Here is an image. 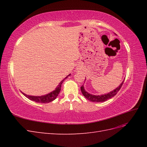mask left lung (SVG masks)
Listing matches in <instances>:
<instances>
[{
  "label": "left lung",
  "mask_w": 147,
  "mask_h": 147,
  "mask_svg": "<svg viewBox=\"0 0 147 147\" xmlns=\"http://www.w3.org/2000/svg\"><path fill=\"white\" fill-rule=\"evenodd\" d=\"M124 83V81H123V82L121 83V84H120V85L117 87L115 90L111 91L110 92L108 93V94H106L104 95H100V96H95V95H92L89 94L88 92H87L86 91H85L84 89L83 86H81V91L82 92L83 95L86 97V98L90 100L91 102H105L106 100H107L108 99L112 98L113 96H115L117 94V92L119 91L120 89H121L123 84Z\"/></svg>",
  "instance_id": "8db88e82"
}]
</instances>
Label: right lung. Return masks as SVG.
I'll use <instances>...</instances> for the list:
<instances>
[{"label":"right lung","mask_w":147,"mask_h":147,"mask_svg":"<svg viewBox=\"0 0 147 147\" xmlns=\"http://www.w3.org/2000/svg\"><path fill=\"white\" fill-rule=\"evenodd\" d=\"M70 74H69L67 77H66L65 78H64L63 80H62L59 84V85L57 86V87L56 88V90L55 91H53V92L49 93V94L45 95V96H28L27 94H24V93L23 92V94L24 96H25L27 98H28L29 99L35 101L36 102H39V103H49L53 100H54L56 97L58 96L59 93L61 91V84L63 83V82L64 81V80L67 78L69 76H70Z\"/></svg>","instance_id":"right-lung-1"}]
</instances>
